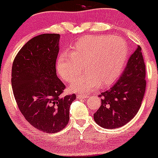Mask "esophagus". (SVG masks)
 Wrapping results in <instances>:
<instances>
[{
  "label": "esophagus",
  "instance_id": "obj_1",
  "mask_svg": "<svg viewBox=\"0 0 158 158\" xmlns=\"http://www.w3.org/2000/svg\"><path fill=\"white\" fill-rule=\"evenodd\" d=\"M77 99H81V100H82V99L87 98V97H88V96L84 95V94H77Z\"/></svg>",
  "mask_w": 158,
  "mask_h": 158
}]
</instances>
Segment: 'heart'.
<instances>
[{"label": "heart", "instance_id": "b5f03b06", "mask_svg": "<svg viewBox=\"0 0 158 158\" xmlns=\"http://www.w3.org/2000/svg\"><path fill=\"white\" fill-rule=\"evenodd\" d=\"M128 48L123 39L113 35H88L77 42L70 52L57 58L56 69L64 81H71L81 72L86 74L71 83L70 90L87 93L113 84L121 75L127 61Z\"/></svg>", "mask_w": 158, "mask_h": 158}]
</instances>
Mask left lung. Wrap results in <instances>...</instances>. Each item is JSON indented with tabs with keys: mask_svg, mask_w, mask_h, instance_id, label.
Here are the masks:
<instances>
[{
	"mask_svg": "<svg viewBox=\"0 0 158 158\" xmlns=\"http://www.w3.org/2000/svg\"><path fill=\"white\" fill-rule=\"evenodd\" d=\"M145 64L138 46L128 59L119 79L101 93V106L94 114L97 125L104 128H119L137 114L145 92Z\"/></svg>",
	"mask_w": 158,
	"mask_h": 158,
	"instance_id": "left-lung-1",
	"label": "left lung"
}]
</instances>
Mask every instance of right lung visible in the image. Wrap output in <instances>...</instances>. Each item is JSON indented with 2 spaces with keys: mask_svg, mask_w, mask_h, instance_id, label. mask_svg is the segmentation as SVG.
Segmentation results:
<instances>
[{
  "mask_svg": "<svg viewBox=\"0 0 158 158\" xmlns=\"http://www.w3.org/2000/svg\"><path fill=\"white\" fill-rule=\"evenodd\" d=\"M59 34H42L23 46L12 66L13 92L27 122L44 132L55 133L67 126L75 94L62 96L65 86L56 74Z\"/></svg>",
  "mask_w": 158,
  "mask_h": 158,
  "instance_id": "add662e5",
  "label": "right lung"
}]
</instances>
